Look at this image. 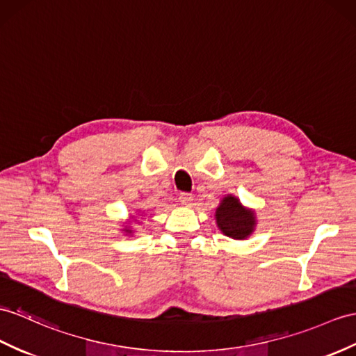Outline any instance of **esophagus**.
<instances>
[{"label":"esophagus","mask_w":356,"mask_h":356,"mask_svg":"<svg viewBox=\"0 0 356 356\" xmlns=\"http://www.w3.org/2000/svg\"><path fill=\"white\" fill-rule=\"evenodd\" d=\"M178 199H179V202L183 204V205H190V204H192V201H193V195L192 193H179Z\"/></svg>","instance_id":"34e87169"}]
</instances>
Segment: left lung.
Segmentation results:
<instances>
[{"label": "left lung", "mask_w": 356, "mask_h": 356, "mask_svg": "<svg viewBox=\"0 0 356 356\" xmlns=\"http://www.w3.org/2000/svg\"><path fill=\"white\" fill-rule=\"evenodd\" d=\"M216 223L225 236L234 240H245L254 232L257 219L255 213L241 205L238 197L228 195L216 208Z\"/></svg>", "instance_id": "8db88e82"}]
</instances>
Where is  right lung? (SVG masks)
<instances>
[{
  "instance_id": "right-lung-1",
  "label": "right lung",
  "mask_w": 356,
  "mask_h": 356,
  "mask_svg": "<svg viewBox=\"0 0 356 356\" xmlns=\"http://www.w3.org/2000/svg\"><path fill=\"white\" fill-rule=\"evenodd\" d=\"M124 231H125V232H127V234H131V232H133V231H131V229H129V228H125V229H124Z\"/></svg>"
}]
</instances>
